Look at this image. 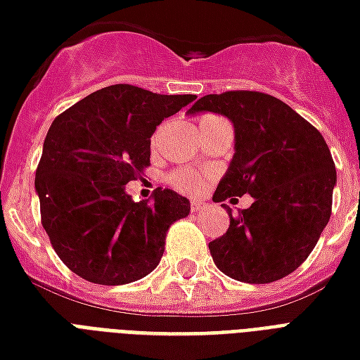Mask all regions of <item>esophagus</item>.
<instances>
[{"mask_svg":"<svg viewBox=\"0 0 360 360\" xmlns=\"http://www.w3.org/2000/svg\"><path fill=\"white\" fill-rule=\"evenodd\" d=\"M204 206H206V204H204V202H202V200H193V202H191V210H193V212H200V210H204Z\"/></svg>","mask_w":360,"mask_h":360,"instance_id":"34e87169","label":"esophagus"}]
</instances>
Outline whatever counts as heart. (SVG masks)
I'll return each mask as SVG.
<instances>
[{"label": "heart", "mask_w": 360, "mask_h": 360, "mask_svg": "<svg viewBox=\"0 0 360 360\" xmlns=\"http://www.w3.org/2000/svg\"><path fill=\"white\" fill-rule=\"evenodd\" d=\"M167 181H169L172 187L187 194L200 193L202 187H204V175L194 172V169H177V172H172Z\"/></svg>", "instance_id": "1"}]
</instances>
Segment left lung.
I'll list each match as a JSON object with an SVG mask.
<instances>
[{
  "label": "left lung",
  "mask_w": 360,
  "mask_h": 360,
  "mask_svg": "<svg viewBox=\"0 0 360 360\" xmlns=\"http://www.w3.org/2000/svg\"><path fill=\"white\" fill-rule=\"evenodd\" d=\"M202 110L227 116L236 141L214 202L246 193L254 198L236 217L231 214L227 233L210 242V254L234 281H281L307 259L332 214L336 166L328 145L316 127L267 93L206 95L188 114Z\"/></svg>",
  "instance_id": "obj_1"
}]
</instances>
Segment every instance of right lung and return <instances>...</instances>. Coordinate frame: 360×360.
Listing matches in <instances>:
<instances>
[{
	"label": "right lung",
	"instance_id": "obj_1",
	"mask_svg": "<svg viewBox=\"0 0 360 360\" xmlns=\"http://www.w3.org/2000/svg\"><path fill=\"white\" fill-rule=\"evenodd\" d=\"M194 95L103 87L53 120L36 169L41 225L72 273L105 286L135 282L162 259L169 225L191 204L172 188L153 202L126 193L150 164V137Z\"/></svg>",
	"mask_w": 360,
	"mask_h": 360
}]
</instances>
